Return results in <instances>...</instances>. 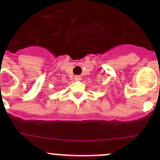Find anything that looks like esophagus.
<instances>
[{"label": "esophagus", "instance_id": "esophagus-1", "mask_svg": "<svg viewBox=\"0 0 160 160\" xmlns=\"http://www.w3.org/2000/svg\"><path fill=\"white\" fill-rule=\"evenodd\" d=\"M74 79H75L76 81H81L82 78H81V76L77 75V76H75V77H74Z\"/></svg>", "mask_w": 160, "mask_h": 160}]
</instances>
